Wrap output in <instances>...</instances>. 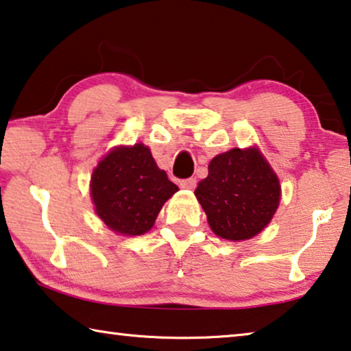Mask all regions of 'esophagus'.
Instances as JSON below:
<instances>
[{"label": "esophagus", "instance_id": "obj_1", "mask_svg": "<svg viewBox=\"0 0 351 351\" xmlns=\"http://www.w3.org/2000/svg\"><path fill=\"white\" fill-rule=\"evenodd\" d=\"M180 186L182 189H189V191H193L197 187V180L195 178H187V180L180 181Z\"/></svg>", "mask_w": 351, "mask_h": 351}]
</instances>
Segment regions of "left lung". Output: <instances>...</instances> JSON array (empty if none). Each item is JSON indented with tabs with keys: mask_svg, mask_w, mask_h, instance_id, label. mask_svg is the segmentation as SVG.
<instances>
[{
	"mask_svg": "<svg viewBox=\"0 0 351 351\" xmlns=\"http://www.w3.org/2000/svg\"><path fill=\"white\" fill-rule=\"evenodd\" d=\"M280 193V181L258 148H232L215 156L195 191L210 230L228 241H245L263 231Z\"/></svg>",
	"mask_w": 351,
	"mask_h": 351,
	"instance_id": "8db88e82",
	"label": "left lung"
}]
</instances>
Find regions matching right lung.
Returning <instances> with one entry per match:
<instances>
[{"label":"right lung","instance_id":"obj_1","mask_svg":"<svg viewBox=\"0 0 351 351\" xmlns=\"http://www.w3.org/2000/svg\"><path fill=\"white\" fill-rule=\"evenodd\" d=\"M178 191L142 143L117 148L93 170L95 210L110 230L141 236L152 230L162 204Z\"/></svg>","mask_w":351,"mask_h":351}]
</instances>
